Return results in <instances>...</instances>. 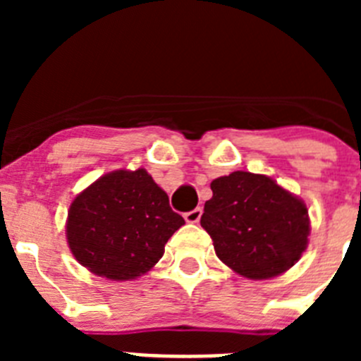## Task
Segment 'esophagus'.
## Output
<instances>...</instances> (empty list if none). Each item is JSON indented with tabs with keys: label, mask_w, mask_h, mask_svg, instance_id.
Listing matches in <instances>:
<instances>
[{
	"label": "esophagus",
	"mask_w": 361,
	"mask_h": 361,
	"mask_svg": "<svg viewBox=\"0 0 361 361\" xmlns=\"http://www.w3.org/2000/svg\"><path fill=\"white\" fill-rule=\"evenodd\" d=\"M200 216H202V209L200 208H195V209H191V212L184 213V220H186V222H190V224H195V222H199Z\"/></svg>",
	"instance_id": "esophagus-1"
}]
</instances>
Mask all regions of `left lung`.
<instances>
[{
  "label": "left lung",
  "instance_id": "1",
  "mask_svg": "<svg viewBox=\"0 0 361 361\" xmlns=\"http://www.w3.org/2000/svg\"><path fill=\"white\" fill-rule=\"evenodd\" d=\"M212 191L200 226L226 266L245 279L266 280L298 262L311 231L304 200L250 171L215 178Z\"/></svg>",
  "mask_w": 361,
  "mask_h": 361
}]
</instances>
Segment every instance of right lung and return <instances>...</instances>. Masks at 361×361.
Here are the masks:
<instances>
[{"label":"right lung","instance_id":"1","mask_svg":"<svg viewBox=\"0 0 361 361\" xmlns=\"http://www.w3.org/2000/svg\"><path fill=\"white\" fill-rule=\"evenodd\" d=\"M183 224L166 191L145 168L116 170L72 200L66 240L81 266L119 282L148 273Z\"/></svg>","mask_w":361,"mask_h":361}]
</instances>
